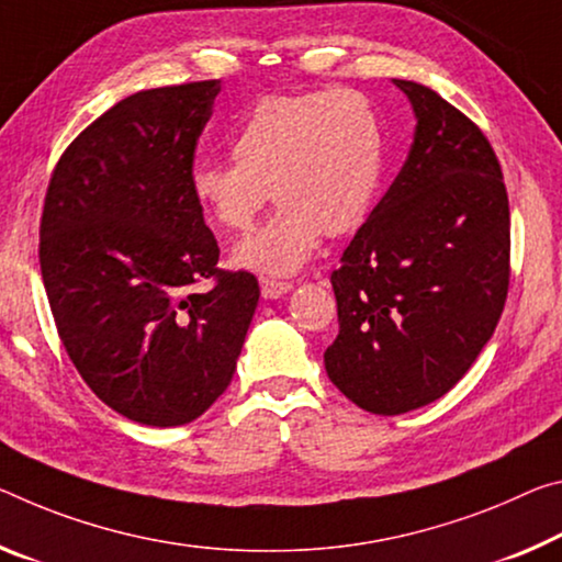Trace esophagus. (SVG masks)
<instances>
[{
    "mask_svg": "<svg viewBox=\"0 0 562 562\" xmlns=\"http://www.w3.org/2000/svg\"><path fill=\"white\" fill-rule=\"evenodd\" d=\"M260 288H262V297L267 300H278L284 292L292 290V282L288 280H272V278H260Z\"/></svg>",
    "mask_w": 562,
    "mask_h": 562,
    "instance_id": "1",
    "label": "esophagus"
}]
</instances>
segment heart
<instances>
[{
	"mask_svg": "<svg viewBox=\"0 0 562 562\" xmlns=\"http://www.w3.org/2000/svg\"><path fill=\"white\" fill-rule=\"evenodd\" d=\"M233 159L194 162L190 192L212 225L245 233L272 190L280 207L237 245L235 265L280 278L315 255L323 233L368 220L385 177V120L358 89L270 94L235 130Z\"/></svg>",
	"mask_w": 562,
	"mask_h": 562,
	"instance_id": "1",
	"label": "heart"
}]
</instances>
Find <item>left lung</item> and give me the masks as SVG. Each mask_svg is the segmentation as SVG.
I'll list each match as a JSON object with an SVG mask.
<instances>
[{"label": "left lung", "instance_id": "1", "mask_svg": "<svg viewBox=\"0 0 562 562\" xmlns=\"http://www.w3.org/2000/svg\"><path fill=\"white\" fill-rule=\"evenodd\" d=\"M417 127L403 169L329 274L340 333L327 378L403 415L442 397L493 337L510 288V207L495 149L430 87L395 79Z\"/></svg>", "mask_w": 562, "mask_h": 562}]
</instances>
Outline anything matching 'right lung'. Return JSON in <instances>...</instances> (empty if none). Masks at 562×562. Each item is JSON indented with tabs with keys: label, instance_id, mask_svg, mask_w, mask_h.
Instances as JSON below:
<instances>
[{
	"label": "right lung",
	"instance_id": "obj_1",
	"mask_svg": "<svg viewBox=\"0 0 562 562\" xmlns=\"http://www.w3.org/2000/svg\"><path fill=\"white\" fill-rule=\"evenodd\" d=\"M220 79L130 94L61 153L40 222L59 340L89 390L130 420H198L233 382L260 300L190 192ZM211 280L207 291L202 281Z\"/></svg>",
	"mask_w": 562,
	"mask_h": 562
}]
</instances>
